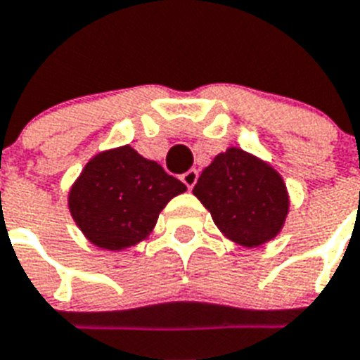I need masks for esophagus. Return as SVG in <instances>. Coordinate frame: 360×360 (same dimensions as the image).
Listing matches in <instances>:
<instances>
[{"label":"esophagus","instance_id":"1","mask_svg":"<svg viewBox=\"0 0 360 360\" xmlns=\"http://www.w3.org/2000/svg\"><path fill=\"white\" fill-rule=\"evenodd\" d=\"M198 177H199L198 170H188V172H185V174L181 175V181H183V183H185L188 188H192V186L198 183Z\"/></svg>","mask_w":360,"mask_h":360}]
</instances>
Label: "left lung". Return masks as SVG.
Returning a JSON list of instances; mask_svg holds the SVG:
<instances>
[{"instance_id":"8db88e82","label":"left lung","mask_w":360,"mask_h":360,"mask_svg":"<svg viewBox=\"0 0 360 360\" xmlns=\"http://www.w3.org/2000/svg\"><path fill=\"white\" fill-rule=\"evenodd\" d=\"M194 195L210 212L217 229L243 247L273 240L289 210L288 190L280 174L240 148H229L214 157L199 175Z\"/></svg>"}]
</instances>
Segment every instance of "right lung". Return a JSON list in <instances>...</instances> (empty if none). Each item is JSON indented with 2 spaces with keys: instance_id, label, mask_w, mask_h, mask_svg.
I'll list each match as a JSON object with an SVG mask.
<instances>
[{
  "instance_id": "1",
  "label": "right lung",
  "mask_w": 360,
  "mask_h": 360,
  "mask_svg": "<svg viewBox=\"0 0 360 360\" xmlns=\"http://www.w3.org/2000/svg\"><path fill=\"white\" fill-rule=\"evenodd\" d=\"M186 186L131 146L98 153L69 192V210L96 247L128 249L152 232L159 212Z\"/></svg>"
}]
</instances>
